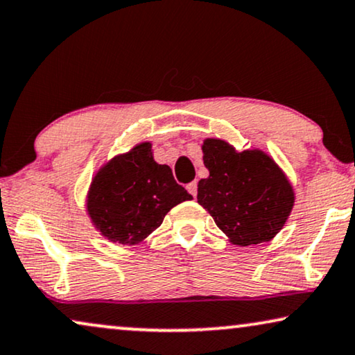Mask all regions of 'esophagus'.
<instances>
[{"mask_svg": "<svg viewBox=\"0 0 355 355\" xmlns=\"http://www.w3.org/2000/svg\"><path fill=\"white\" fill-rule=\"evenodd\" d=\"M187 192L189 193H191V196L192 197H196L197 196V182L196 181H193V182H191V184H187Z\"/></svg>", "mask_w": 355, "mask_h": 355, "instance_id": "esophagus-1", "label": "esophagus"}]
</instances>
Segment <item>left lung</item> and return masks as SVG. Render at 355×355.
Instances as JSON below:
<instances>
[{"mask_svg":"<svg viewBox=\"0 0 355 355\" xmlns=\"http://www.w3.org/2000/svg\"><path fill=\"white\" fill-rule=\"evenodd\" d=\"M210 176L198 181L197 200L236 245L268 242L284 226L294 205L283 171L260 150L236 152L220 139L202 145Z\"/></svg>","mask_w":355,"mask_h":355,"instance_id":"obj_1","label":"left lung"}]
</instances>
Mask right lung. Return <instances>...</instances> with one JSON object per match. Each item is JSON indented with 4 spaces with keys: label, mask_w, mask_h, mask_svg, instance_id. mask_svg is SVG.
<instances>
[{
    "label": "right lung",
    "mask_w": 355,
    "mask_h": 355,
    "mask_svg": "<svg viewBox=\"0 0 355 355\" xmlns=\"http://www.w3.org/2000/svg\"><path fill=\"white\" fill-rule=\"evenodd\" d=\"M192 196L158 164L152 145L139 144L105 164L92 182L87 210L101 234L118 244H137L157 230L164 215Z\"/></svg>",
    "instance_id": "right-lung-1"
}]
</instances>
